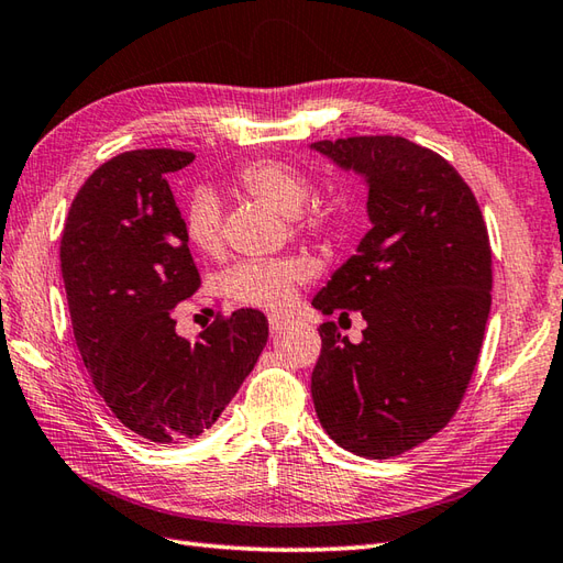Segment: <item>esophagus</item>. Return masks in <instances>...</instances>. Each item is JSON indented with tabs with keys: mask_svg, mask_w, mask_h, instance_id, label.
I'll use <instances>...</instances> for the list:
<instances>
[{
	"mask_svg": "<svg viewBox=\"0 0 563 563\" xmlns=\"http://www.w3.org/2000/svg\"><path fill=\"white\" fill-rule=\"evenodd\" d=\"M284 328H286V320L282 316H269V330H272V334H277Z\"/></svg>",
	"mask_w": 563,
	"mask_h": 563,
	"instance_id": "esophagus-1",
	"label": "esophagus"
}]
</instances>
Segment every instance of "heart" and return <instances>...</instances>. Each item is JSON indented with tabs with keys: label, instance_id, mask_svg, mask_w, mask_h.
I'll list each match as a JSON object with an SVG mask.
<instances>
[{
	"label": "heart",
	"instance_id": "1",
	"mask_svg": "<svg viewBox=\"0 0 563 563\" xmlns=\"http://www.w3.org/2000/svg\"><path fill=\"white\" fill-rule=\"evenodd\" d=\"M247 195L291 217L296 229L308 235H320L330 229V214L324 209L308 205L313 195V183L303 170L284 161L262 158L235 173ZM185 235L197 253L217 255L221 250V207L209 190H199L185 211ZM308 274L303 260H243L221 277V294L233 303L284 310L294 301L296 284Z\"/></svg>",
	"mask_w": 563,
	"mask_h": 563
}]
</instances>
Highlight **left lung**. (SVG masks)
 <instances>
[{
  "instance_id": "left-lung-1",
  "label": "left lung",
  "mask_w": 563,
  "mask_h": 563,
  "mask_svg": "<svg viewBox=\"0 0 563 563\" xmlns=\"http://www.w3.org/2000/svg\"><path fill=\"white\" fill-rule=\"evenodd\" d=\"M316 152L364 173L373 229L313 306L358 310L352 344L330 320L310 393L344 451L385 460L453 419L477 366L492 308V245L470 185L443 156L405 136L322 140Z\"/></svg>"
}]
</instances>
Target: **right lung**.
<instances>
[{
    "mask_svg": "<svg viewBox=\"0 0 563 563\" xmlns=\"http://www.w3.org/2000/svg\"><path fill=\"white\" fill-rule=\"evenodd\" d=\"M192 152L134 148L98 166L74 197L59 243L84 366L108 409L154 443L197 439L239 393L267 344L255 308L219 316L197 340L173 308L199 289L168 173Z\"/></svg>",
    "mask_w": 563,
    "mask_h": 563,
    "instance_id": "add662e5",
    "label": "right lung"
}]
</instances>
